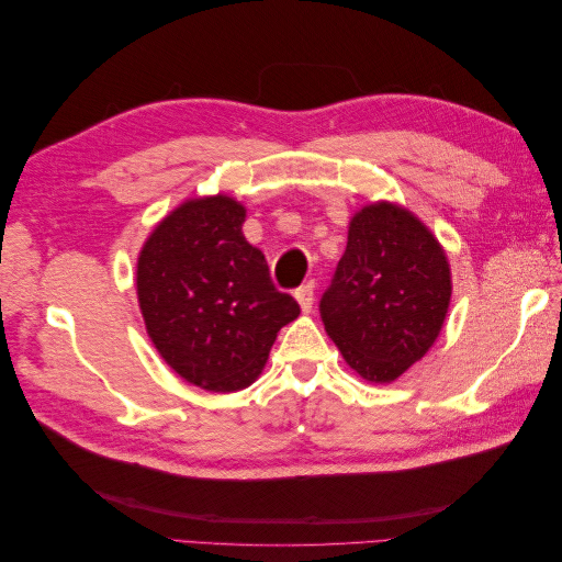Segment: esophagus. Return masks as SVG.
Here are the masks:
<instances>
[{"instance_id":"esophagus-1","label":"esophagus","mask_w":562,"mask_h":562,"mask_svg":"<svg viewBox=\"0 0 562 562\" xmlns=\"http://www.w3.org/2000/svg\"><path fill=\"white\" fill-rule=\"evenodd\" d=\"M314 291H316L314 281L302 283V285L297 288V291H295V297H297V302H300L302 312H312V307H314Z\"/></svg>"}]
</instances>
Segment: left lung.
<instances>
[{
	"instance_id": "1",
	"label": "left lung",
	"mask_w": 562,
	"mask_h": 562,
	"mask_svg": "<svg viewBox=\"0 0 562 562\" xmlns=\"http://www.w3.org/2000/svg\"><path fill=\"white\" fill-rule=\"evenodd\" d=\"M450 291V267L434 234L394 203H375L353 215L318 312L363 380L394 382L434 345Z\"/></svg>"
}]
</instances>
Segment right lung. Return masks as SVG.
<instances>
[{"label":"right lung","mask_w":562,"mask_h":562,"mask_svg":"<svg viewBox=\"0 0 562 562\" xmlns=\"http://www.w3.org/2000/svg\"><path fill=\"white\" fill-rule=\"evenodd\" d=\"M229 196L192 199L151 232L138 260V300L151 342L180 378L209 391L248 386L277 333L297 318L271 283L262 250Z\"/></svg>","instance_id":"obj_1"}]
</instances>
